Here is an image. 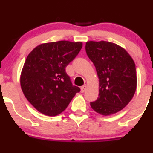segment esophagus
I'll return each instance as SVG.
<instances>
[{
  "label": "esophagus",
  "mask_w": 153,
  "mask_h": 153,
  "mask_svg": "<svg viewBox=\"0 0 153 153\" xmlns=\"http://www.w3.org/2000/svg\"><path fill=\"white\" fill-rule=\"evenodd\" d=\"M86 88H87V86H86V85H84V86H81V92H82V93H84V92H85V91L86 90Z\"/></svg>",
  "instance_id": "34e87169"
}]
</instances>
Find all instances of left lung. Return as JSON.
Here are the masks:
<instances>
[{
	"instance_id": "obj_1",
	"label": "left lung",
	"mask_w": 153,
	"mask_h": 153,
	"mask_svg": "<svg viewBox=\"0 0 153 153\" xmlns=\"http://www.w3.org/2000/svg\"><path fill=\"white\" fill-rule=\"evenodd\" d=\"M86 55L99 79V94L90 103L94 111L110 115L121 111L132 100L137 86L135 64L121 47L108 41H88Z\"/></svg>"
}]
</instances>
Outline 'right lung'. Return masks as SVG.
Listing matches in <instances>:
<instances>
[{"mask_svg": "<svg viewBox=\"0 0 153 153\" xmlns=\"http://www.w3.org/2000/svg\"><path fill=\"white\" fill-rule=\"evenodd\" d=\"M82 42L42 44L27 56L21 74L24 95L35 109L49 116L63 112L80 88L72 85L65 68L78 55Z\"/></svg>", "mask_w": 153, "mask_h": 153, "instance_id": "right-lung-1", "label": "right lung"}]
</instances>
